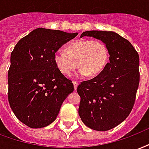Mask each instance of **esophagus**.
Returning a JSON list of instances; mask_svg holds the SVG:
<instances>
[{"instance_id": "obj_1", "label": "esophagus", "mask_w": 149, "mask_h": 149, "mask_svg": "<svg viewBox=\"0 0 149 149\" xmlns=\"http://www.w3.org/2000/svg\"><path fill=\"white\" fill-rule=\"evenodd\" d=\"M72 83H73V86H74V89L75 90H77V86L79 84H78V82H77V81H73Z\"/></svg>"}]
</instances>
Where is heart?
I'll return each mask as SVG.
<instances>
[{
	"instance_id": "b5f03b06",
	"label": "heart",
	"mask_w": 149,
	"mask_h": 149,
	"mask_svg": "<svg viewBox=\"0 0 149 149\" xmlns=\"http://www.w3.org/2000/svg\"><path fill=\"white\" fill-rule=\"evenodd\" d=\"M54 61L58 70L69 76L78 66L77 76L94 77L104 69L108 61V49L100 40L83 39L72 42L66 51L59 49L54 53Z\"/></svg>"
}]
</instances>
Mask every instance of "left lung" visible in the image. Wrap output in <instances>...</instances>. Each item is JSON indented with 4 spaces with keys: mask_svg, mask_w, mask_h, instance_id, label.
<instances>
[{
    "mask_svg": "<svg viewBox=\"0 0 149 149\" xmlns=\"http://www.w3.org/2000/svg\"><path fill=\"white\" fill-rule=\"evenodd\" d=\"M84 36L100 39L108 49L109 62L95 77L77 87L79 115L97 131L113 129L130 114L139 86V55L132 44L114 31H88Z\"/></svg>",
    "mask_w": 149,
    "mask_h": 149,
    "instance_id": "obj_1",
    "label": "left lung"
}]
</instances>
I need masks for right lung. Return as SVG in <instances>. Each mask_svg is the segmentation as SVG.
Masks as SVG:
<instances>
[{"instance_id":"add662e5","label":"right lung","mask_w":149,"mask_h":149,"mask_svg":"<svg viewBox=\"0 0 149 149\" xmlns=\"http://www.w3.org/2000/svg\"><path fill=\"white\" fill-rule=\"evenodd\" d=\"M77 35L40 27L14 47L8 73V99L16 118L30 128L51 124L73 91V84L58 70L54 55Z\"/></svg>"}]
</instances>
